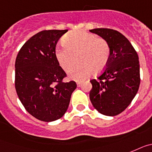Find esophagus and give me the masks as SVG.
I'll return each mask as SVG.
<instances>
[{
	"mask_svg": "<svg viewBox=\"0 0 152 152\" xmlns=\"http://www.w3.org/2000/svg\"><path fill=\"white\" fill-rule=\"evenodd\" d=\"M81 85H82V82L81 81H78L77 82V86H81Z\"/></svg>",
	"mask_w": 152,
	"mask_h": 152,
	"instance_id": "1",
	"label": "esophagus"
}]
</instances>
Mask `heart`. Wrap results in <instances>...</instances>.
I'll list each match as a JSON object with an SVG mask.
<instances>
[{
	"instance_id": "1",
	"label": "heart",
	"mask_w": 152,
	"mask_h": 152,
	"mask_svg": "<svg viewBox=\"0 0 152 152\" xmlns=\"http://www.w3.org/2000/svg\"><path fill=\"white\" fill-rule=\"evenodd\" d=\"M64 46L56 47L55 56L59 65L74 80H81L92 74L98 75L105 69L109 62L110 49L106 40L84 30H75L63 38Z\"/></svg>"
}]
</instances>
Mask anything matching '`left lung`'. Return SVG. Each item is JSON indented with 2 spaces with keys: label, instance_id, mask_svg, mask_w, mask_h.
<instances>
[{
  "label": "left lung",
  "instance_id": "left-lung-1",
  "mask_svg": "<svg viewBox=\"0 0 152 152\" xmlns=\"http://www.w3.org/2000/svg\"><path fill=\"white\" fill-rule=\"evenodd\" d=\"M106 40L110 49L105 69L91 80L89 99L99 113L115 116L130 105L140 85V66L137 52L129 39L117 30L96 28L89 30Z\"/></svg>",
  "mask_w": 152,
  "mask_h": 152
}]
</instances>
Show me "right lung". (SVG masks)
Segmentation results:
<instances>
[{"instance_id": "right-lung-1", "label": "right lung", "mask_w": 152, "mask_h": 152, "mask_svg": "<svg viewBox=\"0 0 152 152\" xmlns=\"http://www.w3.org/2000/svg\"><path fill=\"white\" fill-rule=\"evenodd\" d=\"M68 30H43L27 40L15 61V89L26 110L43 122L63 117L68 109L74 81L64 83L66 72L55 56L58 40Z\"/></svg>"}]
</instances>
